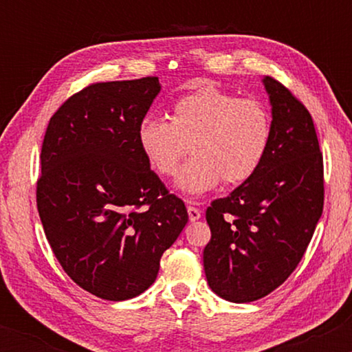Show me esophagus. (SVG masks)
<instances>
[{
	"label": "esophagus",
	"instance_id": "esophagus-1",
	"mask_svg": "<svg viewBox=\"0 0 352 352\" xmlns=\"http://www.w3.org/2000/svg\"><path fill=\"white\" fill-rule=\"evenodd\" d=\"M187 212H188V220H190V221H197V220H200V218H201L200 208H197V207H188Z\"/></svg>",
	"mask_w": 352,
	"mask_h": 352
}]
</instances>
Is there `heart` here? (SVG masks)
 <instances>
[{
    "label": "heart",
    "mask_w": 352,
    "mask_h": 352,
    "mask_svg": "<svg viewBox=\"0 0 352 352\" xmlns=\"http://www.w3.org/2000/svg\"><path fill=\"white\" fill-rule=\"evenodd\" d=\"M272 140V117L260 100L238 99L217 86H201L172 106L170 120L145 116L137 142L152 170L172 177L185 155L193 153L175 179L190 197L210 192L223 180L240 185L263 164Z\"/></svg>",
    "instance_id": "b5f03b06"
}]
</instances>
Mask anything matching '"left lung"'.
Returning <instances> with one entry per match:
<instances>
[{
    "instance_id": "obj_1",
    "label": "left lung",
    "mask_w": 352,
    "mask_h": 352,
    "mask_svg": "<svg viewBox=\"0 0 352 352\" xmlns=\"http://www.w3.org/2000/svg\"><path fill=\"white\" fill-rule=\"evenodd\" d=\"M263 86L272 104V140L263 164L225 199L212 201L204 268L213 293L256 301L294 272L324 204L322 153L313 119L283 84Z\"/></svg>"
}]
</instances>
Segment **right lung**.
Returning a JSON list of instances; mask_svg holds the SVG:
<instances>
[{
    "label": "right lung",
    "instance_id": "1",
    "mask_svg": "<svg viewBox=\"0 0 352 352\" xmlns=\"http://www.w3.org/2000/svg\"><path fill=\"white\" fill-rule=\"evenodd\" d=\"M160 89L159 78L91 84L44 135L36 192L44 233L71 280L102 300L144 293L188 221L137 142Z\"/></svg>",
    "mask_w": 352,
    "mask_h": 352
}]
</instances>
